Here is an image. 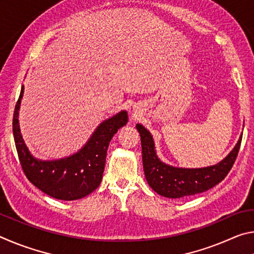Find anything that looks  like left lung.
Instances as JSON below:
<instances>
[{"instance_id":"left-lung-1","label":"left lung","mask_w":254,"mask_h":254,"mask_svg":"<svg viewBox=\"0 0 254 254\" xmlns=\"http://www.w3.org/2000/svg\"><path fill=\"white\" fill-rule=\"evenodd\" d=\"M141 136L145 179L154 191L168 198H180L204 192L221 183L230 173L241 147L242 135L233 150L221 162L205 168H177L166 165L157 157L150 132L136 124Z\"/></svg>"}]
</instances>
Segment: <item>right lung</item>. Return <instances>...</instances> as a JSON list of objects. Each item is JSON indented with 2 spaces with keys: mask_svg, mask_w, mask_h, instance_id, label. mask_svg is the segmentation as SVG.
<instances>
[{
  "mask_svg": "<svg viewBox=\"0 0 254 254\" xmlns=\"http://www.w3.org/2000/svg\"><path fill=\"white\" fill-rule=\"evenodd\" d=\"M23 89L22 86L14 109L13 135L24 175L30 183L54 198L75 200L89 195L100 186L107 148L119 128L127 123V111L101 123L78 152L59 160L42 161L32 157L20 132L18 117Z\"/></svg>",
  "mask_w": 254,
  "mask_h": 254,
  "instance_id": "1",
  "label": "right lung"
}]
</instances>
